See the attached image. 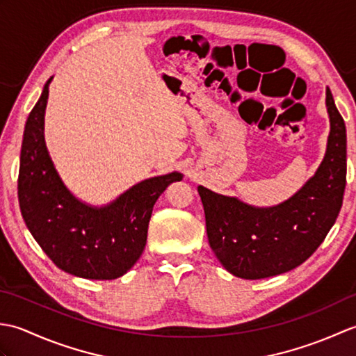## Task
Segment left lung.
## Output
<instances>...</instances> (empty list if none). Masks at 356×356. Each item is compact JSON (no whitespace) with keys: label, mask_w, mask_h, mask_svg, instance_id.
<instances>
[{"label":"left lung","mask_w":356,"mask_h":356,"mask_svg":"<svg viewBox=\"0 0 356 356\" xmlns=\"http://www.w3.org/2000/svg\"><path fill=\"white\" fill-rule=\"evenodd\" d=\"M330 116L327 151L318 171L292 199L266 209L199 186L209 246L226 270L257 280L297 268L311 257L343 205L346 190V125L326 90Z\"/></svg>","instance_id":"obj_1"}]
</instances>
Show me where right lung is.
I'll use <instances>...</instances> for the list:
<instances>
[{"instance_id":"1","label":"right lung","mask_w":356,"mask_h":356,"mask_svg":"<svg viewBox=\"0 0 356 356\" xmlns=\"http://www.w3.org/2000/svg\"><path fill=\"white\" fill-rule=\"evenodd\" d=\"M27 118L22 136L18 202L22 218L42 251L59 269L92 280L124 275L147 243L153 207L182 174L171 172L133 186L107 208H90L67 191L44 142L49 84Z\"/></svg>"}]
</instances>
